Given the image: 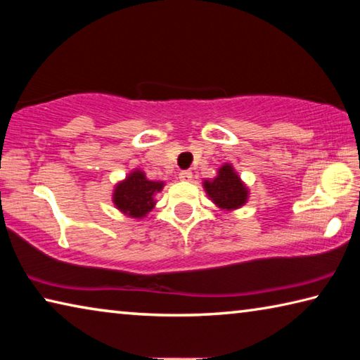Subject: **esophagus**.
Returning <instances> with one entry per match:
<instances>
[{
	"label": "esophagus",
	"mask_w": 360,
	"mask_h": 360,
	"mask_svg": "<svg viewBox=\"0 0 360 360\" xmlns=\"http://www.w3.org/2000/svg\"><path fill=\"white\" fill-rule=\"evenodd\" d=\"M179 179L181 181H191L192 179V172H188V169H184V172L179 173Z\"/></svg>",
	"instance_id": "34e87169"
}]
</instances>
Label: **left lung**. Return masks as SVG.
I'll list each match as a JSON object with an SVG mask.
<instances>
[{
	"mask_svg": "<svg viewBox=\"0 0 360 360\" xmlns=\"http://www.w3.org/2000/svg\"><path fill=\"white\" fill-rule=\"evenodd\" d=\"M210 197L222 210H235L245 205L248 191L230 165H224L212 181H205Z\"/></svg>",
	"mask_w": 360,
	"mask_h": 360,
	"instance_id": "1",
	"label": "left lung"
}]
</instances>
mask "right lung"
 Instances as JSON below:
<instances>
[{
	"label": "right lung",
	"mask_w": 360,
	"mask_h": 360,
	"mask_svg": "<svg viewBox=\"0 0 360 360\" xmlns=\"http://www.w3.org/2000/svg\"><path fill=\"white\" fill-rule=\"evenodd\" d=\"M163 182L146 179L144 173L133 172L125 182L115 187L114 203L120 211L133 217H143L154 208V193L160 192Z\"/></svg>",
	"instance_id": "1"
}]
</instances>
